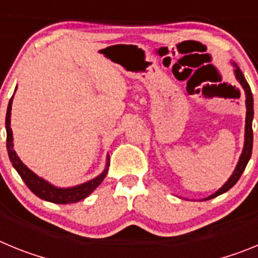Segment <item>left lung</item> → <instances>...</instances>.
<instances>
[{
  "mask_svg": "<svg viewBox=\"0 0 258 258\" xmlns=\"http://www.w3.org/2000/svg\"><path fill=\"white\" fill-rule=\"evenodd\" d=\"M236 67V66H235ZM235 76L236 79L239 80V83L241 84L243 89L245 92V97H247V117H245V142H244V149H243V152H241V156L239 159V163L236 165L235 170L232 173V175L229 178V181L223 184L222 187L217 191L216 194H213L212 197H209L208 199H212V198H216L221 194L226 192L230 188L239 181L240 178L241 173L244 172L245 166H247L248 161L250 159V155H252V146H253V131H252V120H253V97H252V92H250V88L248 85L247 80H245L244 75L241 74V71L239 70L238 67L235 68Z\"/></svg>",
  "mask_w": 258,
  "mask_h": 258,
  "instance_id": "1",
  "label": "left lung"
}]
</instances>
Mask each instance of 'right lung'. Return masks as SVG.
<instances>
[{"mask_svg":"<svg viewBox=\"0 0 258 258\" xmlns=\"http://www.w3.org/2000/svg\"><path fill=\"white\" fill-rule=\"evenodd\" d=\"M11 102H13V97H11L10 102H9L8 106V112H6V147H8L9 157H10V161L13 164V166L17 169V172L19 173V175L22 177V179L24 181V183L28 186L29 190L32 192L37 195L41 199L47 200V202L56 203V204H68V203H76L80 200L85 199L86 197H89L95 188L102 183V181L104 179L107 174V170H104L101 175H98L97 178L92 179V181L86 182L84 184H80L76 187L71 188H58L54 187L52 184H50L49 182L44 181L42 178H40L38 175H36L35 173L29 170L24 164L20 161L19 157L17 156V152L14 151L13 149V132H11L10 127V115H11ZM109 164H107L108 166Z\"/></svg>","mask_w":258,"mask_h":258,"instance_id":"add662e5","label":"right lung"}]
</instances>
